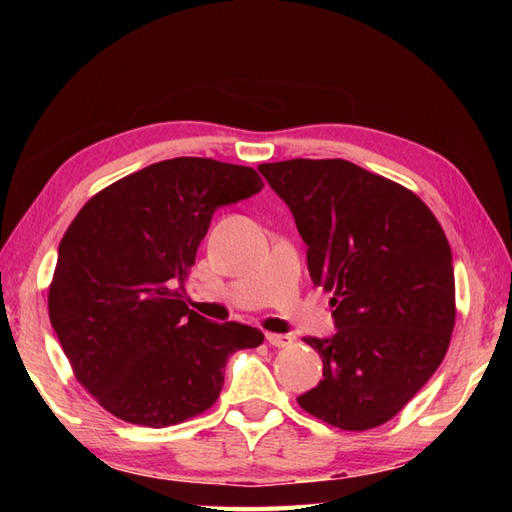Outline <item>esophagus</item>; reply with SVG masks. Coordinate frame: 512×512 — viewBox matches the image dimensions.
<instances>
[{
    "instance_id": "obj_1",
    "label": "esophagus",
    "mask_w": 512,
    "mask_h": 512,
    "mask_svg": "<svg viewBox=\"0 0 512 512\" xmlns=\"http://www.w3.org/2000/svg\"><path fill=\"white\" fill-rule=\"evenodd\" d=\"M266 341L273 345V348H287V345H291V336L289 334H275V332H268L266 334Z\"/></svg>"
}]
</instances>
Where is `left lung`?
<instances>
[{"label":"left lung","instance_id":"left-lung-1","mask_svg":"<svg viewBox=\"0 0 512 512\" xmlns=\"http://www.w3.org/2000/svg\"><path fill=\"white\" fill-rule=\"evenodd\" d=\"M289 205L316 287L332 291L336 334L305 336L323 379L298 397L345 431L400 413L443 363L456 323L452 248L411 189L348 160L259 164Z\"/></svg>","mask_w":512,"mask_h":512}]
</instances>
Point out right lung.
Instances as JSON below:
<instances>
[{
    "mask_svg": "<svg viewBox=\"0 0 512 512\" xmlns=\"http://www.w3.org/2000/svg\"><path fill=\"white\" fill-rule=\"evenodd\" d=\"M262 187L241 164L162 160L101 189L69 223L49 320L74 377L108 413L151 429L201 415L230 354L262 345L257 327L212 323L183 300L212 214Z\"/></svg>",
    "mask_w": 512,
    "mask_h": 512,
    "instance_id": "add662e5",
    "label": "right lung"
}]
</instances>
